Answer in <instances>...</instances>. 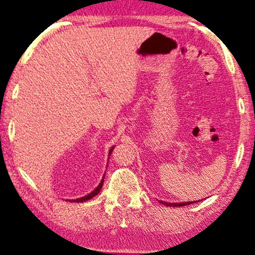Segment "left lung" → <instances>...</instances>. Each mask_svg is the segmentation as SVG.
Wrapping results in <instances>:
<instances>
[{"instance_id":"left-lung-1","label":"left lung","mask_w":255,"mask_h":255,"mask_svg":"<svg viewBox=\"0 0 255 255\" xmlns=\"http://www.w3.org/2000/svg\"><path fill=\"white\" fill-rule=\"evenodd\" d=\"M162 204L167 205V206H184V205H190L192 204V202L189 203H167V202H161Z\"/></svg>"}]
</instances>
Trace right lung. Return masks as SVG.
I'll list each match as a JSON object with an SVG mask.
<instances>
[{
	"label": "right lung",
	"mask_w": 255,
	"mask_h": 255,
	"mask_svg": "<svg viewBox=\"0 0 255 255\" xmlns=\"http://www.w3.org/2000/svg\"><path fill=\"white\" fill-rule=\"evenodd\" d=\"M112 150H113V148L111 149L110 150V154L112 152ZM103 185H104V178H103V181L100 182V184L98 185V188L94 190V191H92L91 193H88L87 196H85V197H81V198H78V199H72V201H70V202H74V203H81V202H85V201H90L91 198H93L94 196L96 195H98V193L100 192V190H101V188H103Z\"/></svg>",
	"instance_id": "right-lung-1"
}]
</instances>
